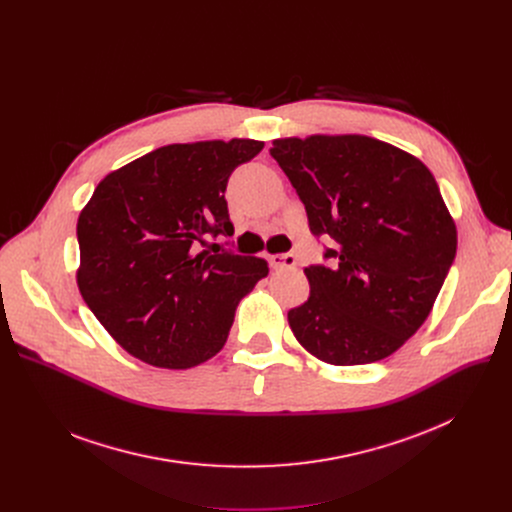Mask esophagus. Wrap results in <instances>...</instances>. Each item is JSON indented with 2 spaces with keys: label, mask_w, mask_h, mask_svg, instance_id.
I'll return each instance as SVG.
<instances>
[{
  "label": "esophagus",
  "mask_w": 512,
  "mask_h": 512,
  "mask_svg": "<svg viewBox=\"0 0 512 512\" xmlns=\"http://www.w3.org/2000/svg\"><path fill=\"white\" fill-rule=\"evenodd\" d=\"M269 263L275 269H291V267H296V255H291V253L269 255Z\"/></svg>",
  "instance_id": "obj_1"
}]
</instances>
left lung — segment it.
Here are the masks:
<instances>
[{
    "label": "left lung",
    "instance_id": "obj_1",
    "mask_svg": "<svg viewBox=\"0 0 512 512\" xmlns=\"http://www.w3.org/2000/svg\"><path fill=\"white\" fill-rule=\"evenodd\" d=\"M269 154L304 202L312 235L332 239L330 265L304 269L310 298L287 312L291 332L338 367L387 358L425 322L456 257L435 178L367 135L285 137Z\"/></svg>",
    "mask_w": 512,
    "mask_h": 512
}]
</instances>
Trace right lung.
Wrapping results in <instances>:
<instances>
[{"label":"right lung","instance_id":"obj_1","mask_svg":"<svg viewBox=\"0 0 512 512\" xmlns=\"http://www.w3.org/2000/svg\"><path fill=\"white\" fill-rule=\"evenodd\" d=\"M261 150L255 139L172 143L95 188L77 223V283L103 328L135 358L190 369L225 346L239 302L269 267L198 245L233 231L227 182Z\"/></svg>","mask_w":512,"mask_h":512}]
</instances>
